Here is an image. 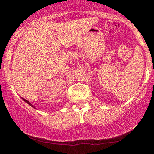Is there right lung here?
Returning a JSON list of instances; mask_svg holds the SVG:
<instances>
[{
  "mask_svg": "<svg viewBox=\"0 0 154 154\" xmlns=\"http://www.w3.org/2000/svg\"><path fill=\"white\" fill-rule=\"evenodd\" d=\"M22 98V99H23V100H24V101H25V102H26V103H28V104H29V106H32V107H33V108H34V109H36V108H35V106H33V105H32V104L30 103V102H29V100H27L24 99V98Z\"/></svg>",
  "mask_w": 154,
  "mask_h": 154,
  "instance_id": "add662e5",
  "label": "right lung"
}]
</instances>
